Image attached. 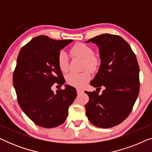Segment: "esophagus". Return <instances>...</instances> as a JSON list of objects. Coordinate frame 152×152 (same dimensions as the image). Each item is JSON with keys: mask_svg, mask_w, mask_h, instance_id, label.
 <instances>
[{"mask_svg": "<svg viewBox=\"0 0 152 152\" xmlns=\"http://www.w3.org/2000/svg\"><path fill=\"white\" fill-rule=\"evenodd\" d=\"M82 92H83V91L82 90V89L77 88V94H79V93H81Z\"/></svg>", "mask_w": 152, "mask_h": 152, "instance_id": "esophagus-1", "label": "esophagus"}]
</instances>
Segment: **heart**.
Returning a JSON list of instances; mask_svg holds the SVG:
<instances>
[{
    "label": "heart",
    "mask_w": 152,
    "mask_h": 152,
    "mask_svg": "<svg viewBox=\"0 0 152 152\" xmlns=\"http://www.w3.org/2000/svg\"><path fill=\"white\" fill-rule=\"evenodd\" d=\"M70 53L73 56L80 57L84 60L83 69L94 71L97 70L99 65V59L94 55L93 48L88 45L82 43H76L70 50ZM58 66L62 72H67L68 68V60L66 54L64 51H61L57 57ZM91 77L88 71L75 73L71 72L66 76V82L68 84L73 86L80 87L84 85Z\"/></svg>",
    "instance_id": "obj_1"
}]
</instances>
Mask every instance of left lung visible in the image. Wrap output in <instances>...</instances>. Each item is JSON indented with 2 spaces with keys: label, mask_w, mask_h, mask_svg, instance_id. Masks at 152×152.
<instances>
[{
  "label": "left lung",
  "mask_w": 152,
  "mask_h": 152,
  "mask_svg": "<svg viewBox=\"0 0 152 152\" xmlns=\"http://www.w3.org/2000/svg\"><path fill=\"white\" fill-rule=\"evenodd\" d=\"M99 48L101 64L90 84L104 91L101 95L85 93L88 102L85 105L88 119L93 125L111 128L124 121L133 109L140 89L139 66L130 45L118 35L103 34L86 43Z\"/></svg>",
  "instance_id": "obj_1"
}]
</instances>
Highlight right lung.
I'll return each mask as SVG.
<instances>
[{"instance_id":"right-lung-1","label":"right lung","mask_w":152,"mask_h":152,"mask_svg":"<svg viewBox=\"0 0 152 152\" xmlns=\"http://www.w3.org/2000/svg\"><path fill=\"white\" fill-rule=\"evenodd\" d=\"M72 40L57 41L45 35L34 37L20 49L13 74L18 104L37 125L53 128L63 124L68 108L77 96L76 89L66 85L55 93V83H65L58 66L60 50Z\"/></svg>"}]
</instances>
